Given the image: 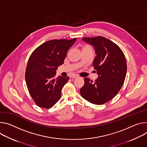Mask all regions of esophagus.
Returning a JSON list of instances; mask_svg holds the SVG:
<instances>
[{
	"label": "esophagus",
	"mask_w": 147,
	"mask_h": 147,
	"mask_svg": "<svg viewBox=\"0 0 147 147\" xmlns=\"http://www.w3.org/2000/svg\"><path fill=\"white\" fill-rule=\"evenodd\" d=\"M78 77H79V76H78V75H72L70 76V78H74V79L77 78H78Z\"/></svg>",
	"instance_id": "34e87169"
}]
</instances>
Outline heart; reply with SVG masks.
I'll list each match as a JSON object with an SVG mask.
<instances>
[{"mask_svg":"<svg viewBox=\"0 0 147 147\" xmlns=\"http://www.w3.org/2000/svg\"><path fill=\"white\" fill-rule=\"evenodd\" d=\"M89 49H92V48L88 45H84L82 47V50H89Z\"/></svg>","mask_w":147,"mask_h":147,"instance_id":"b5f03b06","label":"heart"}]
</instances>
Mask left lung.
I'll return each mask as SVG.
<instances>
[{
    "mask_svg": "<svg viewBox=\"0 0 147 147\" xmlns=\"http://www.w3.org/2000/svg\"><path fill=\"white\" fill-rule=\"evenodd\" d=\"M82 40L94 48L96 57L93 66L99 76L94 82L85 78L80 93L90 103L102 105L114 98L121 88L127 73L126 59L120 48L104 37Z\"/></svg>",
    "mask_w": 147,
    "mask_h": 147,
    "instance_id": "1",
    "label": "left lung"
}]
</instances>
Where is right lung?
Listing matches in <instances>:
<instances>
[{
	"instance_id": "obj_1",
	"label": "right lung",
	"mask_w": 147,
	"mask_h": 147,
	"mask_svg": "<svg viewBox=\"0 0 147 147\" xmlns=\"http://www.w3.org/2000/svg\"><path fill=\"white\" fill-rule=\"evenodd\" d=\"M76 40L74 38L48 41L31 54L25 79L30 94L38 107L50 109L61 99V90L69 77H55L56 71L63 63L68 50Z\"/></svg>"
}]
</instances>
